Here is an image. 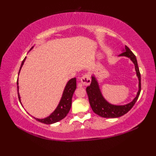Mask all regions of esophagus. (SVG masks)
Masks as SVG:
<instances>
[{
  "label": "esophagus",
  "instance_id": "34e87169",
  "mask_svg": "<svg viewBox=\"0 0 156 156\" xmlns=\"http://www.w3.org/2000/svg\"><path fill=\"white\" fill-rule=\"evenodd\" d=\"M80 82L83 86H88L90 84L91 82V79H90V76L89 74H85L83 75V76L81 78Z\"/></svg>",
  "mask_w": 156,
  "mask_h": 156
}]
</instances>
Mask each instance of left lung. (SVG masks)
<instances>
[{"mask_svg":"<svg viewBox=\"0 0 156 156\" xmlns=\"http://www.w3.org/2000/svg\"><path fill=\"white\" fill-rule=\"evenodd\" d=\"M125 49L119 56H125L130 58L135 65V71L139 79V90L137 96L133 101L125 105H113L105 100L102 97L98 82L94 76H92L90 85L87 88V92L89 102L94 112L102 117L105 118H117L121 117L131 110L140 96L141 92V74L139 69L137 59L130 49L125 45Z\"/></svg>","mask_w":156,"mask_h":156,"instance_id":"8db88e82","label":"left lung"}]
</instances>
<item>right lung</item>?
Listing matches in <instances>:
<instances>
[{"label":"right lung","mask_w":156,"mask_h":156,"mask_svg":"<svg viewBox=\"0 0 156 156\" xmlns=\"http://www.w3.org/2000/svg\"><path fill=\"white\" fill-rule=\"evenodd\" d=\"M33 48L34 47H32L31 49ZM25 59H26V57L24 58V59H23L21 63V67H20L19 71V74L20 70H21L22 66L25 61ZM16 84H17V92H18L19 100L20 103L21 104V97H20V95L19 93L18 79H17V81H16ZM76 78H72L71 80H69L68 82V83L66 84V87L64 88V92H63L61 100L59 101V103L57 107V108H55V110L49 116V117H46L45 119H39L35 117H34V118L39 122H43V123H45V124H48V125L54 123V122L61 121L62 119H63L64 117H66V115H68L69 110H70L71 105H72V96L76 90Z\"/></svg>","instance_id":"add662e5"}]
</instances>
